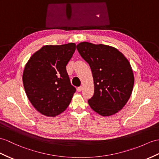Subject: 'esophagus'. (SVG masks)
<instances>
[{"label":"esophagus","instance_id":"1","mask_svg":"<svg viewBox=\"0 0 159 159\" xmlns=\"http://www.w3.org/2000/svg\"><path fill=\"white\" fill-rule=\"evenodd\" d=\"M82 89H83V88L82 86H80V87H78L77 88V92H81L82 90Z\"/></svg>","mask_w":159,"mask_h":159}]
</instances>
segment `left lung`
<instances>
[{
	"mask_svg": "<svg viewBox=\"0 0 159 159\" xmlns=\"http://www.w3.org/2000/svg\"><path fill=\"white\" fill-rule=\"evenodd\" d=\"M77 49L91 68L94 94L88 104L103 117L117 113L129 99L134 75L129 61L122 52L109 45L80 42Z\"/></svg>",
	"mask_w": 159,
	"mask_h": 159,
	"instance_id": "1",
	"label": "left lung"
}]
</instances>
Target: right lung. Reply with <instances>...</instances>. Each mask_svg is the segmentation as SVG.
Instances as JSON below:
<instances>
[{"mask_svg": "<svg viewBox=\"0 0 159 159\" xmlns=\"http://www.w3.org/2000/svg\"><path fill=\"white\" fill-rule=\"evenodd\" d=\"M76 48L75 43L46 45L34 53L23 73L26 95L33 107L46 117H56L66 110L75 88L66 70Z\"/></svg>", "mask_w": 159, "mask_h": 159, "instance_id": "add662e5", "label": "right lung"}]
</instances>
